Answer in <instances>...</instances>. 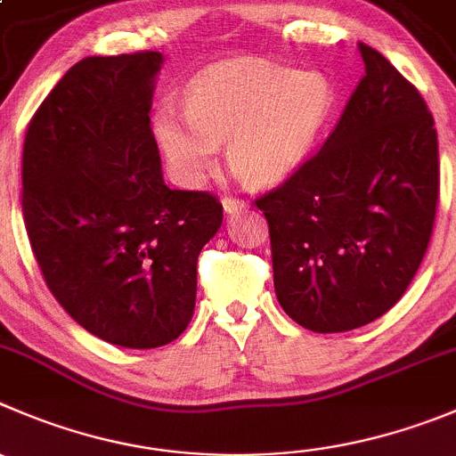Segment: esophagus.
Segmentation results:
<instances>
[{"label":"esophagus","instance_id":"esophagus-1","mask_svg":"<svg viewBox=\"0 0 456 456\" xmlns=\"http://www.w3.org/2000/svg\"><path fill=\"white\" fill-rule=\"evenodd\" d=\"M221 203H224V210L228 212V215H232V212L237 210H244L246 208V201H241V199L237 197H224L221 199Z\"/></svg>","mask_w":456,"mask_h":456}]
</instances>
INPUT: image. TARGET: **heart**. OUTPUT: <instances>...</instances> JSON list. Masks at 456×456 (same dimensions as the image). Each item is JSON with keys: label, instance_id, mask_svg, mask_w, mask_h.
Here are the masks:
<instances>
[{"label": "heart", "instance_id": "1", "mask_svg": "<svg viewBox=\"0 0 456 456\" xmlns=\"http://www.w3.org/2000/svg\"><path fill=\"white\" fill-rule=\"evenodd\" d=\"M331 105L333 89L320 73L237 60L192 82L185 114L159 107L154 136L176 181L190 188L215 167L216 145L225 141L241 179L273 185L302 166Z\"/></svg>", "mask_w": 456, "mask_h": 456}]
</instances>
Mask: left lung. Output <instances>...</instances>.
<instances>
[{"mask_svg": "<svg viewBox=\"0 0 456 456\" xmlns=\"http://www.w3.org/2000/svg\"><path fill=\"white\" fill-rule=\"evenodd\" d=\"M336 129L255 199L281 309L315 333L374 322L419 271L439 201V142L423 95L367 45Z\"/></svg>", "mask_w": 456, "mask_h": 456, "instance_id": "8db88e82", "label": "left lung"}]
</instances>
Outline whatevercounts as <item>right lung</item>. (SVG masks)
<instances>
[{
	"mask_svg": "<svg viewBox=\"0 0 456 456\" xmlns=\"http://www.w3.org/2000/svg\"><path fill=\"white\" fill-rule=\"evenodd\" d=\"M159 51L73 64L30 118L21 212L62 309L101 340H176L197 300V259L224 219L210 192L170 190L150 127Z\"/></svg>",
	"mask_w": 456,
	"mask_h": 456,
	"instance_id": "1",
	"label": "right lung"
}]
</instances>
